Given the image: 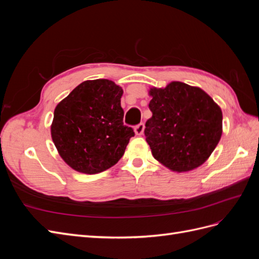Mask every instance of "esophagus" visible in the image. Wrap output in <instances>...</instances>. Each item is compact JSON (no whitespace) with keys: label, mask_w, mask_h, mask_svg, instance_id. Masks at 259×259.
<instances>
[{"label":"esophagus","mask_w":259,"mask_h":259,"mask_svg":"<svg viewBox=\"0 0 259 259\" xmlns=\"http://www.w3.org/2000/svg\"><path fill=\"white\" fill-rule=\"evenodd\" d=\"M144 131H145V125H144V123L138 124L137 126H135V128H134V132H135V134H136L137 136H142V135L144 134Z\"/></svg>","instance_id":"34e87169"}]
</instances>
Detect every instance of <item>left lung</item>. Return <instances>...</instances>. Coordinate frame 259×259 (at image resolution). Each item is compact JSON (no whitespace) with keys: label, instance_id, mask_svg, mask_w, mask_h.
Instances as JSON below:
<instances>
[{"label":"left lung","instance_id":"1","mask_svg":"<svg viewBox=\"0 0 259 259\" xmlns=\"http://www.w3.org/2000/svg\"><path fill=\"white\" fill-rule=\"evenodd\" d=\"M148 94L152 116L145 135L153 158L177 173L201 166L223 134L221 107L198 86L178 81Z\"/></svg>","mask_w":259,"mask_h":259}]
</instances>
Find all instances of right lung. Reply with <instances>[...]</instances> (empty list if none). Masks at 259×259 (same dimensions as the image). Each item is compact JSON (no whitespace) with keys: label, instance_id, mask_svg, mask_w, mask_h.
I'll return each instance as SVG.
<instances>
[{"label":"right lung","instance_id":"add662e5","mask_svg":"<svg viewBox=\"0 0 259 259\" xmlns=\"http://www.w3.org/2000/svg\"><path fill=\"white\" fill-rule=\"evenodd\" d=\"M122 95L121 86L111 80H88L55 108L52 139L70 167L83 174H97L122 158L135 135L123 124Z\"/></svg>","mask_w":259,"mask_h":259}]
</instances>
